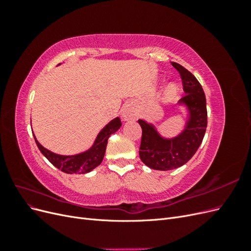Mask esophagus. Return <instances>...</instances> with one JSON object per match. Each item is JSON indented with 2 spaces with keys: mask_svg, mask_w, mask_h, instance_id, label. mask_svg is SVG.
Instances as JSON below:
<instances>
[{
  "mask_svg": "<svg viewBox=\"0 0 251 251\" xmlns=\"http://www.w3.org/2000/svg\"><path fill=\"white\" fill-rule=\"evenodd\" d=\"M120 114H121V118H123V120H125V121L132 120L136 115V111H135L134 105L132 103H126V105H124V108L121 109Z\"/></svg>",
  "mask_w": 251,
  "mask_h": 251,
  "instance_id": "esophagus-1",
  "label": "esophagus"
}]
</instances>
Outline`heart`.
<instances>
[{"instance_id": "1", "label": "heart", "mask_w": 251, "mask_h": 251, "mask_svg": "<svg viewBox=\"0 0 251 251\" xmlns=\"http://www.w3.org/2000/svg\"><path fill=\"white\" fill-rule=\"evenodd\" d=\"M178 93V87L176 85H171L168 88H166L165 92H164V97L166 100H170L172 98H174L176 96V94Z\"/></svg>"}]
</instances>
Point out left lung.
Returning a JSON list of instances; mask_svg holds the SVG:
<instances>
[{"instance_id":"left-lung-1","label":"left lung","mask_w":251,"mask_h":251,"mask_svg":"<svg viewBox=\"0 0 251 251\" xmlns=\"http://www.w3.org/2000/svg\"><path fill=\"white\" fill-rule=\"evenodd\" d=\"M179 73L185 95L179 104L185 105L188 119L184 130L174 138H164L154 125L139 119L142 137L139 149L141 161L157 171H170L180 168L191 159L203 140L207 126L206 98L202 86L184 67L172 63Z\"/></svg>"}]
</instances>
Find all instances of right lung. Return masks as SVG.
I'll list each match as a JSON object with an SVG mask.
<instances>
[{
	"instance_id": "obj_1",
	"label": "right lung",
	"mask_w": 251,
	"mask_h": 251,
	"mask_svg": "<svg viewBox=\"0 0 251 251\" xmlns=\"http://www.w3.org/2000/svg\"><path fill=\"white\" fill-rule=\"evenodd\" d=\"M121 126V121L119 117L114 118L110 123L105 126L102 130L97 135V137L88 151H82L80 154L65 156L53 153V151L44 148L42 144L36 140L35 136L34 139L36 142L37 148L40 149L42 154L46 157L48 160L62 172L66 174H86L96 166L100 165L102 161L105 149H107V143L110 136L118 131Z\"/></svg>"
}]
</instances>
